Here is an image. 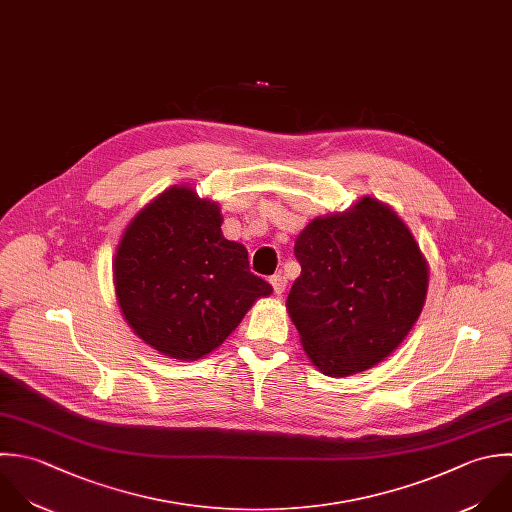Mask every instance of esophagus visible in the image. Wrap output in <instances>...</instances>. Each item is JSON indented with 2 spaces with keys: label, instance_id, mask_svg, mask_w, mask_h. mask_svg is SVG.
Listing matches in <instances>:
<instances>
[{
  "label": "esophagus",
  "instance_id": "esophagus-1",
  "mask_svg": "<svg viewBox=\"0 0 512 512\" xmlns=\"http://www.w3.org/2000/svg\"><path fill=\"white\" fill-rule=\"evenodd\" d=\"M269 283L273 285V291H275V295H277V297H281V295L285 293V287H287V279H285V275L277 273V275H273V277L269 279Z\"/></svg>",
  "mask_w": 512,
  "mask_h": 512
}]
</instances>
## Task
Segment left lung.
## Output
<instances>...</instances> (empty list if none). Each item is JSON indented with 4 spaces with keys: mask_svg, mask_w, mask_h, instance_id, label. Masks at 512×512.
Listing matches in <instances>:
<instances>
[{
    "mask_svg": "<svg viewBox=\"0 0 512 512\" xmlns=\"http://www.w3.org/2000/svg\"><path fill=\"white\" fill-rule=\"evenodd\" d=\"M295 257L301 275L287 313L303 351L327 377L385 361L425 307L429 263L407 223L375 197L315 217L297 235Z\"/></svg>",
    "mask_w": 512,
    "mask_h": 512,
    "instance_id": "8db88e82",
    "label": "left lung"
}]
</instances>
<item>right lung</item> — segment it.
I'll use <instances>...</instances> for the list:
<instances>
[{"mask_svg": "<svg viewBox=\"0 0 512 512\" xmlns=\"http://www.w3.org/2000/svg\"><path fill=\"white\" fill-rule=\"evenodd\" d=\"M221 207L173 185L127 223L113 287L123 319L157 353L197 361L213 353L273 287L249 271L247 249L223 237Z\"/></svg>", "mask_w": 512, "mask_h": 512, "instance_id": "right-lung-1", "label": "right lung"}]
</instances>
